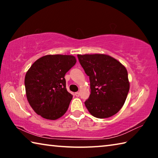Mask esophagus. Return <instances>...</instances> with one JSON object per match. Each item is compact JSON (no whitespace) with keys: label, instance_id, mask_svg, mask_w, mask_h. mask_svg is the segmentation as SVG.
Returning <instances> with one entry per match:
<instances>
[{"label":"esophagus","instance_id":"obj_1","mask_svg":"<svg viewBox=\"0 0 158 158\" xmlns=\"http://www.w3.org/2000/svg\"><path fill=\"white\" fill-rule=\"evenodd\" d=\"M75 96H76V97H79V92L75 93Z\"/></svg>","mask_w":158,"mask_h":158}]
</instances>
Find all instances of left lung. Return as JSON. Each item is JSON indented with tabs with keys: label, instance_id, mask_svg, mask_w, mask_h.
I'll list each match as a JSON object with an SVG mask.
<instances>
[{
	"label": "left lung",
	"instance_id": "left-lung-1",
	"mask_svg": "<svg viewBox=\"0 0 158 158\" xmlns=\"http://www.w3.org/2000/svg\"><path fill=\"white\" fill-rule=\"evenodd\" d=\"M89 77L91 93L85 105L92 116L111 117L123 107L130 89L127 71L118 60L103 53L78 54Z\"/></svg>",
	"mask_w": 158,
	"mask_h": 158
}]
</instances>
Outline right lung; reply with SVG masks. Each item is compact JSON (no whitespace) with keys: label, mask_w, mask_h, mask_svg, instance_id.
Returning <instances> with one entry per match:
<instances>
[{"label":"right lung","mask_w":158,"mask_h":158,"mask_svg":"<svg viewBox=\"0 0 158 158\" xmlns=\"http://www.w3.org/2000/svg\"><path fill=\"white\" fill-rule=\"evenodd\" d=\"M77 62L72 55H46L28 69L25 76L26 98L37 114L48 120L63 116L73 99L66 89L65 74Z\"/></svg>","instance_id":"1"}]
</instances>
